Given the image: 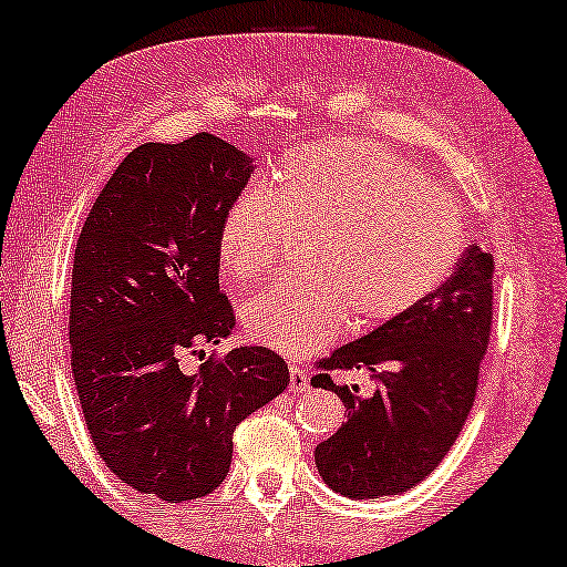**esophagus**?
I'll return each mask as SVG.
<instances>
[{"label":"esophagus","mask_w":567,"mask_h":567,"mask_svg":"<svg viewBox=\"0 0 567 567\" xmlns=\"http://www.w3.org/2000/svg\"><path fill=\"white\" fill-rule=\"evenodd\" d=\"M289 390H291V392H307V390H309L307 371L301 369V367H291V369H289Z\"/></svg>","instance_id":"obj_1"}]
</instances>
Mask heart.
Wrapping results in <instances>:
<instances>
[{"label": "heart", "instance_id": "1", "mask_svg": "<svg viewBox=\"0 0 567 567\" xmlns=\"http://www.w3.org/2000/svg\"><path fill=\"white\" fill-rule=\"evenodd\" d=\"M293 235L312 239L307 276L245 307L250 338L293 355L410 315L467 247L460 206L415 162L361 136L284 154L266 193H239L219 229L221 268L235 284L262 281L286 266Z\"/></svg>", "mask_w": 567, "mask_h": 567}]
</instances>
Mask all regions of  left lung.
<instances>
[{"label": "left lung", "instance_id": "8db88e82", "mask_svg": "<svg viewBox=\"0 0 567 567\" xmlns=\"http://www.w3.org/2000/svg\"><path fill=\"white\" fill-rule=\"evenodd\" d=\"M493 324V255L470 245L433 297L317 361L312 386L343 400L348 421L315 449L324 483L348 498L405 493L454 446L475 405L480 363ZM369 368L371 399L338 388L331 371Z\"/></svg>", "mask_w": 567, "mask_h": 567}]
</instances>
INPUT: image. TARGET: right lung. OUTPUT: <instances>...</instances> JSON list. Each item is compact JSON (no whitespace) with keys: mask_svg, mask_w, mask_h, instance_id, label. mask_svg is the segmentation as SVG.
I'll return each instance as SVG.
<instances>
[{"mask_svg":"<svg viewBox=\"0 0 567 567\" xmlns=\"http://www.w3.org/2000/svg\"><path fill=\"white\" fill-rule=\"evenodd\" d=\"M250 162L212 134L136 146L76 239L69 343L84 423L115 477L167 503L216 491L237 425L289 384L286 361L262 346L181 369L235 328L219 229Z\"/></svg>","mask_w":567,"mask_h":567,"instance_id":"obj_1","label":"right lung"}]
</instances>
